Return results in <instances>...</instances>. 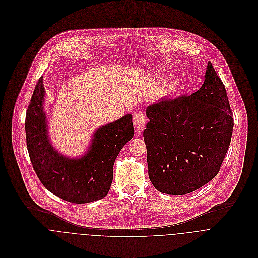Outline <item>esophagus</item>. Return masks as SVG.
<instances>
[{
	"label": "esophagus",
	"instance_id": "obj_1",
	"mask_svg": "<svg viewBox=\"0 0 258 258\" xmlns=\"http://www.w3.org/2000/svg\"><path fill=\"white\" fill-rule=\"evenodd\" d=\"M145 115L142 112H136L133 115V124H134V128H135V132L140 134L144 127H145Z\"/></svg>",
	"mask_w": 258,
	"mask_h": 258
}]
</instances>
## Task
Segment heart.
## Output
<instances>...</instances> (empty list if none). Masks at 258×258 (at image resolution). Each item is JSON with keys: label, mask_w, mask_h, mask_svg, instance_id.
<instances>
[{"label": "heart", "mask_w": 258, "mask_h": 258, "mask_svg": "<svg viewBox=\"0 0 258 258\" xmlns=\"http://www.w3.org/2000/svg\"><path fill=\"white\" fill-rule=\"evenodd\" d=\"M179 90V85L176 82H168L165 87V95L166 96H173Z\"/></svg>", "instance_id": "b5f03b06"}]
</instances>
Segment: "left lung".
I'll list each match as a JSON object with an SVG mask.
<instances>
[{
    "mask_svg": "<svg viewBox=\"0 0 258 258\" xmlns=\"http://www.w3.org/2000/svg\"><path fill=\"white\" fill-rule=\"evenodd\" d=\"M146 115L148 173L156 189L184 195L218 175L230 144L233 118L225 87L211 62L198 91L164 98L148 106Z\"/></svg>",
    "mask_w": 258,
    "mask_h": 258,
    "instance_id": "8db88e82",
    "label": "left lung"
}]
</instances>
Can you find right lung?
Returning <instances> with one entry per match:
<instances>
[{
  "instance_id": "right-lung-1",
  "label": "right lung",
  "mask_w": 258,
  "mask_h": 258,
  "mask_svg": "<svg viewBox=\"0 0 258 258\" xmlns=\"http://www.w3.org/2000/svg\"><path fill=\"white\" fill-rule=\"evenodd\" d=\"M42 76L37 81L26 114V139L30 159L40 183L53 195L86 204L104 198L113 180V165L121 149L134 136L132 115L100 127L87 153L70 159L51 146L43 111Z\"/></svg>"
}]
</instances>
